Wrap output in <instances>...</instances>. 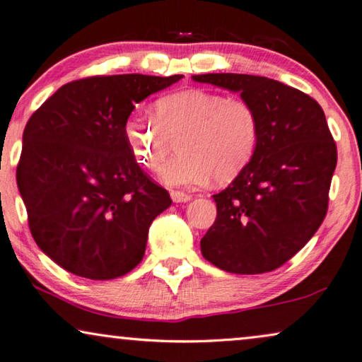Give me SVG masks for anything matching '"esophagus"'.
Listing matches in <instances>:
<instances>
[{
    "mask_svg": "<svg viewBox=\"0 0 362 362\" xmlns=\"http://www.w3.org/2000/svg\"><path fill=\"white\" fill-rule=\"evenodd\" d=\"M170 197H172V200L175 202V204H185V202L192 200V195L185 194V192H178V190H172Z\"/></svg>",
    "mask_w": 362,
    "mask_h": 362,
    "instance_id": "1",
    "label": "esophagus"
}]
</instances>
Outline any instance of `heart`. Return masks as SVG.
<instances>
[{
	"label": "heart",
	"instance_id": "obj_1",
	"mask_svg": "<svg viewBox=\"0 0 362 362\" xmlns=\"http://www.w3.org/2000/svg\"><path fill=\"white\" fill-rule=\"evenodd\" d=\"M156 120L134 112L124 137L134 158L156 170L177 143L178 156L158 172L168 187H199L233 180L258 147V115L247 100L205 89H185L156 103Z\"/></svg>",
	"mask_w": 362,
	"mask_h": 362
}]
</instances>
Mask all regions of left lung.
<instances>
[{
    "label": "left lung",
    "instance_id": "left-lung-1",
    "mask_svg": "<svg viewBox=\"0 0 362 362\" xmlns=\"http://www.w3.org/2000/svg\"><path fill=\"white\" fill-rule=\"evenodd\" d=\"M252 105L257 152L214 195L216 220L202 238L205 259L235 274L273 272L310 242L325 220L338 152L321 105L295 88L250 74H199Z\"/></svg>",
    "mask_w": 362,
    "mask_h": 362
}]
</instances>
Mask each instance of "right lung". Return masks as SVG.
I'll return each mask as SVG.
<instances>
[{"label":"right lung","instance_id":"right-lung-1","mask_svg":"<svg viewBox=\"0 0 362 362\" xmlns=\"http://www.w3.org/2000/svg\"><path fill=\"white\" fill-rule=\"evenodd\" d=\"M182 77H86L57 89L28 120L18 189L33 238L66 272L112 279L142 262L148 226L172 200L139 167L124 122Z\"/></svg>","mask_w":362,"mask_h":362}]
</instances>
